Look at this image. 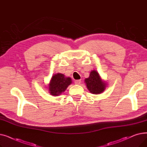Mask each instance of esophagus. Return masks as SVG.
Wrapping results in <instances>:
<instances>
[{
    "label": "esophagus",
    "instance_id": "34e87169",
    "mask_svg": "<svg viewBox=\"0 0 147 147\" xmlns=\"http://www.w3.org/2000/svg\"><path fill=\"white\" fill-rule=\"evenodd\" d=\"M74 83L76 84H80L81 83V80H77L74 82Z\"/></svg>",
    "mask_w": 147,
    "mask_h": 147
}]
</instances>
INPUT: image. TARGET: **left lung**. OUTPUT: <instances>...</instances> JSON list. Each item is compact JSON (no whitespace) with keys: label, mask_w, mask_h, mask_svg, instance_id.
I'll use <instances>...</instances> for the list:
<instances>
[{"label":"left lung","mask_w":147,"mask_h":147,"mask_svg":"<svg viewBox=\"0 0 147 147\" xmlns=\"http://www.w3.org/2000/svg\"><path fill=\"white\" fill-rule=\"evenodd\" d=\"M86 87L93 94H100L105 90L107 86V83L103 81L99 73L96 70H92L88 78L85 79Z\"/></svg>","instance_id":"1"}]
</instances>
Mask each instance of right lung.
Wrapping results in <instances>:
<instances>
[{
  "instance_id": "add662e5",
  "label": "right lung",
  "mask_w": 147,
  "mask_h": 147,
  "mask_svg": "<svg viewBox=\"0 0 147 147\" xmlns=\"http://www.w3.org/2000/svg\"><path fill=\"white\" fill-rule=\"evenodd\" d=\"M71 83V79L69 77L67 78L63 74L58 73L53 74L48 85L49 94L53 96H58L64 92Z\"/></svg>"
}]
</instances>
